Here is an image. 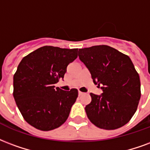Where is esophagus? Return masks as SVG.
<instances>
[{
  "instance_id": "1",
  "label": "esophagus",
  "mask_w": 150,
  "mask_h": 150,
  "mask_svg": "<svg viewBox=\"0 0 150 150\" xmlns=\"http://www.w3.org/2000/svg\"><path fill=\"white\" fill-rule=\"evenodd\" d=\"M84 95V93H83V92L80 91H79V96H81V95Z\"/></svg>"
}]
</instances>
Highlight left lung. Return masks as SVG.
Wrapping results in <instances>:
<instances>
[{
    "mask_svg": "<svg viewBox=\"0 0 150 150\" xmlns=\"http://www.w3.org/2000/svg\"><path fill=\"white\" fill-rule=\"evenodd\" d=\"M78 55L103 91L100 96L91 93V102L85 107L91 122L107 130L126 125L141 98L140 78L131 59L107 45L80 48Z\"/></svg>",
    "mask_w": 150,
    "mask_h": 150,
    "instance_id": "8db88e82",
    "label": "left lung"
}]
</instances>
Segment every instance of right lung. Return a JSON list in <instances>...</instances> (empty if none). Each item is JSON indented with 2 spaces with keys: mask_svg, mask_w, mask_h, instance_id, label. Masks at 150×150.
Instances as JSON below:
<instances>
[{
  "mask_svg": "<svg viewBox=\"0 0 150 150\" xmlns=\"http://www.w3.org/2000/svg\"><path fill=\"white\" fill-rule=\"evenodd\" d=\"M78 48L44 46L22 59L13 76V97L24 119L42 131L63 125L78 98V90L65 91L55 84L64 79Z\"/></svg>",
  "mask_w": 150,
  "mask_h": 150,
  "instance_id": "add662e5",
  "label": "right lung"
}]
</instances>
